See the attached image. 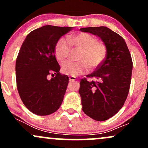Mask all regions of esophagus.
I'll return each mask as SVG.
<instances>
[{"label":"esophagus","instance_id":"34e87169","mask_svg":"<svg viewBox=\"0 0 148 148\" xmlns=\"http://www.w3.org/2000/svg\"><path fill=\"white\" fill-rule=\"evenodd\" d=\"M76 79L75 77H74V76H69V81H76Z\"/></svg>","mask_w":148,"mask_h":148}]
</instances>
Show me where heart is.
I'll list each match as a JSON object with an SVG mask.
<instances>
[{
	"mask_svg": "<svg viewBox=\"0 0 148 148\" xmlns=\"http://www.w3.org/2000/svg\"><path fill=\"white\" fill-rule=\"evenodd\" d=\"M71 45L80 49L77 60L72 62L67 61L62 65V72L72 76L82 74L89 69L97 67L104 60L106 55V48L103 44L98 42L97 39L89 33H81L70 35L68 40L60 38L55 47L56 59L63 62L69 56Z\"/></svg>",
	"mask_w": 148,
	"mask_h": 148,
	"instance_id": "heart-1",
	"label": "heart"
}]
</instances>
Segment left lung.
<instances>
[{"label":"left lung","mask_w":148,"mask_h":148,"mask_svg":"<svg viewBox=\"0 0 148 148\" xmlns=\"http://www.w3.org/2000/svg\"><path fill=\"white\" fill-rule=\"evenodd\" d=\"M99 37L106 48L104 60L88 77L82 79L79 94L83 111L97 121L111 118L123 106L130 90L133 63L125 40L105 26L80 29Z\"/></svg>","instance_id":"1"}]
</instances>
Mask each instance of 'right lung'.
<instances>
[{
    "label": "right lung",
    "instance_id": "1",
    "mask_svg": "<svg viewBox=\"0 0 148 148\" xmlns=\"http://www.w3.org/2000/svg\"><path fill=\"white\" fill-rule=\"evenodd\" d=\"M73 27L47 25L33 30L22 44L16 60V86L25 107L37 115H48L60 108L69 83L61 74L55 47ZM56 76L51 79L49 74Z\"/></svg>",
    "mask_w": 148,
    "mask_h": 148
}]
</instances>
